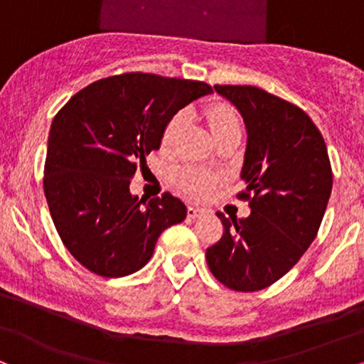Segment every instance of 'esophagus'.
<instances>
[{"label":"esophagus","instance_id":"1","mask_svg":"<svg viewBox=\"0 0 364 364\" xmlns=\"http://www.w3.org/2000/svg\"><path fill=\"white\" fill-rule=\"evenodd\" d=\"M203 213H205V210H203V208H198V206H188V216L190 218H193V220H195V218H200Z\"/></svg>","mask_w":364,"mask_h":364}]
</instances>
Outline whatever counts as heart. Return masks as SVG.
<instances>
[{"instance_id": "obj_1", "label": "heart", "mask_w": 364, "mask_h": 364, "mask_svg": "<svg viewBox=\"0 0 364 364\" xmlns=\"http://www.w3.org/2000/svg\"><path fill=\"white\" fill-rule=\"evenodd\" d=\"M206 119L210 123L211 133L216 139H221L231 134L243 133V124L238 113L230 105H213L206 109ZM190 121V111L179 109L174 113L164 126L161 136V149L163 151H173L176 148L178 139L185 132ZM174 183L185 195L193 198H203L210 195L213 188L216 186L218 176L206 169L196 166H183L174 173Z\"/></svg>"}]
</instances>
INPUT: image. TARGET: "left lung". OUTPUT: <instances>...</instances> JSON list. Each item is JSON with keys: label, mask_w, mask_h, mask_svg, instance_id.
Listing matches in <instances>:
<instances>
[{"label": "left lung", "mask_w": 364, "mask_h": 364, "mask_svg": "<svg viewBox=\"0 0 364 364\" xmlns=\"http://www.w3.org/2000/svg\"><path fill=\"white\" fill-rule=\"evenodd\" d=\"M243 116L248 143L241 179L248 218H226L221 240L206 250L220 283L259 291L284 276L316 238L333 188L324 139L311 118L256 86L216 85Z\"/></svg>", "instance_id": "obj_1"}]
</instances>
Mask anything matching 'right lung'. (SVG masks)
<instances>
[{
    "label": "right lung",
    "mask_w": 364,
    "mask_h": 364,
    "mask_svg": "<svg viewBox=\"0 0 364 364\" xmlns=\"http://www.w3.org/2000/svg\"><path fill=\"white\" fill-rule=\"evenodd\" d=\"M208 93L201 81L124 73L88 85L58 111L43 186L61 241L91 273L121 278L141 269L159 235L186 218L171 193L139 200L129 183L159 149L169 118Z\"/></svg>",
    "instance_id": "right-lung-1"
}]
</instances>
